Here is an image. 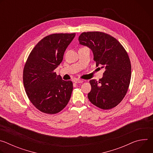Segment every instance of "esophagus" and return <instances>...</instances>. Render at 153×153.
Wrapping results in <instances>:
<instances>
[{"label":"esophagus","instance_id":"obj_1","mask_svg":"<svg viewBox=\"0 0 153 153\" xmlns=\"http://www.w3.org/2000/svg\"><path fill=\"white\" fill-rule=\"evenodd\" d=\"M83 82V80H82L78 79V80H75V83H82Z\"/></svg>","mask_w":153,"mask_h":153}]
</instances>
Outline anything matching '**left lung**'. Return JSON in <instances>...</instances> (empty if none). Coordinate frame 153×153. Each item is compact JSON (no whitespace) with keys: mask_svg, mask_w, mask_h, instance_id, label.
Wrapping results in <instances>:
<instances>
[{"mask_svg":"<svg viewBox=\"0 0 153 153\" xmlns=\"http://www.w3.org/2000/svg\"><path fill=\"white\" fill-rule=\"evenodd\" d=\"M79 41L91 50L96 67L105 69L98 82L90 81L88 99L103 110L115 107L126 95L130 83L131 66L126 51L116 39L102 32L82 33Z\"/></svg>","mask_w":153,"mask_h":153,"instance_id":"obj_1","label":"left lung"}]
</instances>
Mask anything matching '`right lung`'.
I'll return each mask as SVG.
<instances>
[{"label":"right lung","instance_id":"obj_1","mask_svg":"<svg viewBox=\"0 0 153 153\" xmlns=\"http://www.w3.org/2000/svg\"><path fill=\"white\" fill-rule=\"evenodd\" d=\"M76 33L53 34L39 41L30 53L24 69L23 80L31 102L43 113L53 114L68 104L73 83L62 80L54 70Z\"/></svg>","mask_w":153,"mask_h":153}]
</instances>
